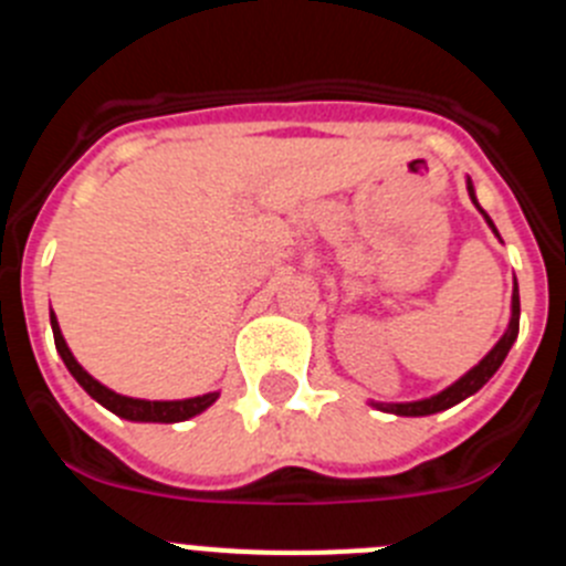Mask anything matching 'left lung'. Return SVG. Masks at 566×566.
<instances>
[{"label":"left lung","instance_id":"8db88e82","mask_svg":"<svg viewBox=\"0 0 566 566\" xmlns=\"http://www.w3.org/2000/svg\"><path fill=\"white\" fill-rule=\"evenodd\" d=\"M468 192H470V201L476 203L479 212L484 214V221H488V227L496 232V227H493V221H490V214L484 212L482 207H479L476 201V192H473V184H470L468 178ZM499 238V232H496ZM518 314H522V308H518V283L513 286V306H510V323H507V332L502 334V339H499L493 348H490L488 354H484V359L479 365H473L464 377H459L457 382L448 385L444 391H439L437 397H428V399H417V402H371L374 408H379V411L385 413H397V417H431V413H439V411H448V408H453L457 402H462V399H468L470 394H476L479 388H482L484 382H488L493 374L499 371V365L504 363V357H507V352L513 348V343H516L518 337Z\"/></svg>","mask_w":566,"mask_h":566}]
</instances>
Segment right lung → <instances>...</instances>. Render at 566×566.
<instances>
[{"label":"right lung","instance_id":"obj_1","mask_svg":"<svg viewBox=\"0 0 566 566\" xmlns=\"http://www.w3.org/2000/svg\"><path fill=\"white\" fill-rule=\"evenodd\" d=\"M50 326H53V339H56V352L62 354L64 365H67V371L76 377V382L82 385L84 391L90 397L102 402L107 411H113L115 417L129 419V422H184V419L198 417L201 411H207L209 405L218 399V394H203V397H192V399H169V402H149V399H133V397H122V394L109 391L107 385H102L98 379L90 377L84 371L82 365L76 363L73 352L67 348L62 337V328H59L56 314L50 312Z\"/></svg>","mask_w":566,"mask_h":566}]
</instances>
